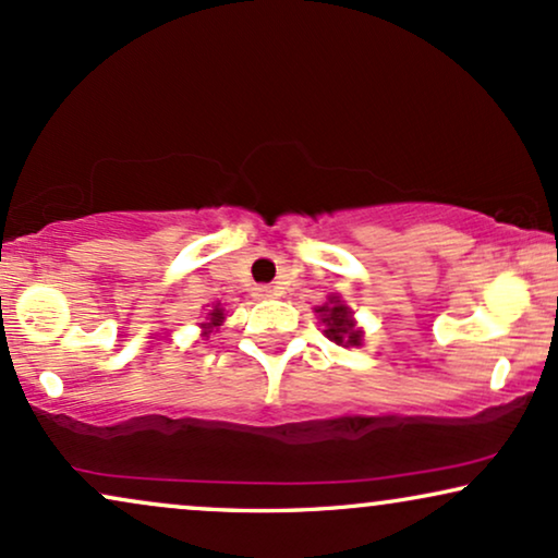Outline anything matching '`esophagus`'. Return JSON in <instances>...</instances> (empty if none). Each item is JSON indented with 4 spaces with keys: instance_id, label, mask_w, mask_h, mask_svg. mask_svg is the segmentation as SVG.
I'll list each match as a JSON object with an SVG mask.
<instances>
[{
    "instance_id": "34e87169",
    "label": "esophagus",
    "mask_w": 558,
    "mask_h": 558,
    "mask_svg": "<svg viewBox=\"0 0 558 558\" xmlns=\"http://www.w3.org/2000/svg\"><path fill=\"white\" fill-rule=\"evenodd\" d=\"M277 290H274V287H268V284H260V287H256V298L258 300H268V298H277Z\"/></svg>"
}]
</instances>
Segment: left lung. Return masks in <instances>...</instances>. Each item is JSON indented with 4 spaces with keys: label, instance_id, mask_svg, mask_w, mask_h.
Segmentation results:
<instances>
[{
    "label": "left lung",
    "instance_id": "obj_1",
    "mask_svg": "<svg viewBox=\"0 0 558 558\" xmlns=\"http://www.w3.org/2000/svg\"><path fill=\"white\" fill-rule=\"evenodd\" d=\"M323 323H326V336L336 343H341V347H347V343H360V331L354 328L352 323V313H349L347 305H341V300H331L328 305L318 307Z\"/></svg>",
    "mask_w": 558,
    "mask_h": 558
}]
</instances>
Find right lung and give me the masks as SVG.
<instances>
[{
  "label": "right lung",
  "mask_w": 558,
  "mask_h": 558,
  "mask_svg": "<svg viewBox=\"0 0 558 558\" xmlns=\"http://www.w3.org/2000/svg\"><path fill=\"white\" fill-rule=\"evenodd\" d=\"M225 320V313H222V307H215V311L209 313V323H204L206 328H215V326H219V323Z\"/></svg>",
  "instance_id": "1"
}]
</instances>
